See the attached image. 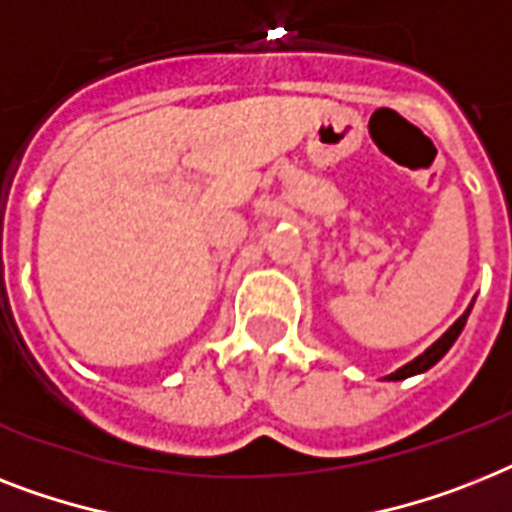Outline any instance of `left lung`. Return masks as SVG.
Segmentation results:
<instances>
[{
	"label": "left lung",
	"instance_id": "obj_1",
	"mask_svg": "<svg viewBox=\"0 0 512 512\" xmlns=\"http://www.w3.org/2000/svg\"><path fill=\"white\" fill-rule=\"evenodd\" d=\"M471 307H473V302L468 307H465V313L460 315L458 321L452 323V326L447 328V331H444V334L439 336V339H436L434 344H431L429 350L423 352V355L415 357V360H410V363H405V365H402V368H397V371H394V373H389V376H386V381H402V378L418 376V373H426L431 368V365L439 363V360H442V357L447 355V352H450V347H452V344H455V339H458L460 331H463V328H465V321H468V315H471Z\"/></svg>",
	"mask_w": 512,
	"mask_h": 512
}]
</instances>
